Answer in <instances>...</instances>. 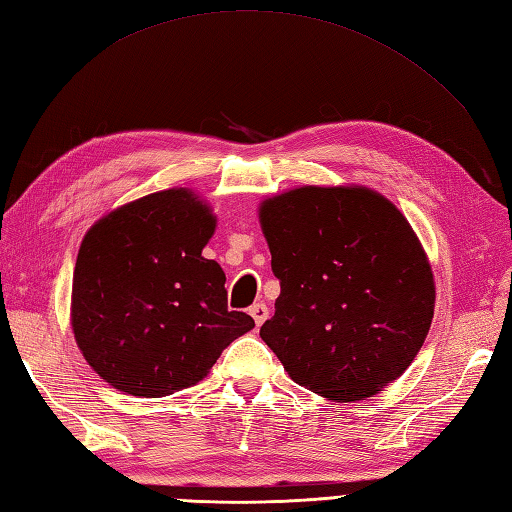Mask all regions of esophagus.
I'll use <instances>...</instances> for the list:
<instances>
[{
    "label": "esophagus",
    "instance_id": "obj_1",
    "mask_svg": "<svg viewBox=\"0 0 512 512\" xmlns=\"http://www.w3.org/2000/svg\"><path fill=\"white\" fill-rule=\"evenodd\" d=\"M248 312H250V317L255 319V323H257V325H262V323L268 319V308H266V303H253V306L248 308Z\"/></svg>",
    "mask_w": 512,
    "mask_h": 512
}]
</instances>
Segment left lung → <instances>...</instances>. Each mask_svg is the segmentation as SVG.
Masks as SVG:
<instances>
[{
	"mask_svg": "<svg viewBox=\"0 0 512 512\" xmlns=\"http://www.w3.org/2000/svg\"><path fill=\"white\" fill-rule=\"evenodd\" d=\"M259 224L281 292L259 336L288 376L336 402L383 391L427 339L436 284L407 217L358 184L266 198Z\"/></svg>",
	"mask_w": 512,
	"mask_h": 512,
	"instance_id": "obj_1",
	"label": "left lung"
}]
</instances>
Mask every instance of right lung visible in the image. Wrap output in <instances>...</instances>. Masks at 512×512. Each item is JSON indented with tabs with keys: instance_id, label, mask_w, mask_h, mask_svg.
Segmentation results:
<instances>
[{
	"instance_id": "1",
	"label": "right lung",
	"mask_w": 512,
	"mask_h": 512,
	"mask_svg": "<svg viewBox=\"0 0 512 512\" xmlns=\"http://www.w3.org/2000/svg\"><path fill=\"white\" fill-rule=\"evenodd\" d=\"M215 215L191 189L118 206L85 233L72 277V332L114 389L162 398L209 374L226 345L255 328L228 310L226 275L202 257Z\"/></svg>"
}]
</instances>
